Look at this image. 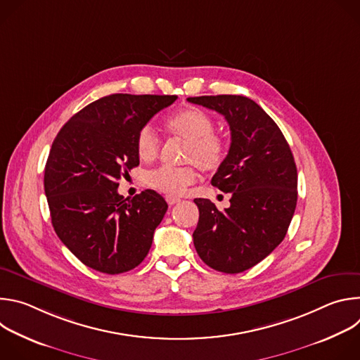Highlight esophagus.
<instances>
[{
  "instance_id": "34e87169",
  "label": "esophagus",
  "mask_w": 360,
  "mask_h": 360,
  "mask_svg": "<svg viewBox=\"0 0 360 360\" xmlns=\"http://www.w3.org/2000/svg\"><path fill=\"white\" fill-rule=\"evenodd\" d=\"M167 202H168L169 205H175V203L181 202V199H179V198H175V196H167Z\"/></svg>"
}]
</instances>
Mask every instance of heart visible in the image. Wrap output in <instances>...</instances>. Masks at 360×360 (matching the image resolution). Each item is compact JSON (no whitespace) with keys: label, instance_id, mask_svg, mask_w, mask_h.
<instances>
[{"label":"heart","instance_id":"obj_1","mask_svg":"<svg viewBox=\"0 0 360 360\" xmlns=\"http://www.w3.org/2000/svg\"><path fill=\"white\" fill-rule=\"evenodd\" d=\"M168 132L186 141L184 148V161L196 164L202 171H217L226 155V145L222 136L214 132V120L199 108H184L167 120ZM139 160L148 162L155 160L161 149V141L149 125L142 127L135 139ZM195 165L169 167L164 165L146 174L145 182L167 196H181L185 189L196 181Z\"/></svg>","mask_w":360,"mask_h":360}]
</instances>
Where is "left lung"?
Here are the masks:
<instances>
[{
    "label": "left lung",
    "mask_w": 360,
    "mask_h": 360,
    "mask_svg": "<svg viewBox=\"0 0 360 360\" xmlns=\"http://www.w3.org/2000/svg\"><path fill=\"white\" fill-rule=\"evenodd\" d=\"M189 102L225 117L231 148L212 185L231 193L219 211L196 198L199 221L193 245L199 258L224 274L243 272L283 240L297 200V172L289 143L275 121L250 98L205 95Z\"/></svg>",
    "instance_id": "1"
}]
</instances>
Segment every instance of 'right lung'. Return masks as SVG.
<instances>
[{"label": "right lung", "mask_w": 360, "mask_h": 360, "mask_svg": "<svg viewBox=\"0 0 360 360\" xmlns=\"http://www.w3.org/2000/svg\"><path fill=\"white\" fill-rule=\"evenodd\" d=\"M176 95L112 94L77 112L58 132L45 165L44 189L61 242L86 266L128 272L149 252L168 203L145 189L132 199L118 181L139 165L138 131Z\"/></svg>", "instance_id": "obj_1"}]
</instances>
